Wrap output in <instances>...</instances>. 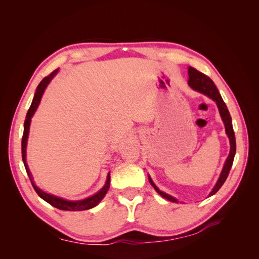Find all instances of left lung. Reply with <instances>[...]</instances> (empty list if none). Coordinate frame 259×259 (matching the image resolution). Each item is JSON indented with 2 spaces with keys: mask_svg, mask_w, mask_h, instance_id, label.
<instances>
[{
  "mask_svg": "<svg viewBox=\"0 0 259 259\" xmlns=\"http://www.w3.org/2000/svg\"><path fill=\"white\" fill-rule=\"evenodd\" d=\"M188 74H189V81H188V84H189L191 89H193L194 91H198L202 94H204V95L208 96L209 98H211L214 101H216L219 113H221L222 119L225 123L226 133H227V135H228L229 140H230V153L228 155V158H227V160H226V163L224 165L221 177H219L216 186L214 187V189L211 190V192L209 193V195H213L219 189H221V187L224 185L227 177H228V175H229V171H230V168L232 166L234 154H236V149H237V147H236V137H234V132H233V127H232V121H231L230 113L228 111V109H227V106L224 103L221 94H219L214 82L211 81L207 75L198 71L197 69H194L192 67H189V69H188ZM149 182H150L151 186L154 188L155 191L158 192L160 195H162L163 198H165L166 200L175 202V203L178 202L175 198L171 197V195H168L165 192L160 191L159 188L153 184V182H152L150 177H149Z\"/></svg>",
  "mask_w": 259,
  "mask_h": 259,
  "instance_id": "obj_1",
  "label": "left lung"
}]
</instances>
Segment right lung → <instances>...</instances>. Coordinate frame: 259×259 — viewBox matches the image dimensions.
<instances>
[{
	"instance_id": "1",
	"label": "right lung",
	"mask_w": 259,
	"mask_h": 259,
	"mask_svg": "<svg viewBox=\"0 0 259 259\" xmlns=\"http://www.w3.org/2000/svg\"><path fill=\"white\" fill-rule=\"evenodd\" d=\"M58 72L57 70H54V71L49 74L48 76H45L44 79L41 81V83L37 85L36 88V92L34 94V97L32 100V104H31L28 113L26 115V120H25V125H23V135H22V140H21V153H22V161L23 164H25V167L27 170V174L31 180V184H32L35 192L38 194V197L42 198L44 201H46L48 203L54 207H56L58 209H62V210H85V209H90L94 206H96L98 203L103 200V198L106 195L109 187H110V175L108 174V178H107V183L104 186L103 189H101L99 192H97L96 194L92 195V197L85 199V200H81V201H67L65 199H61L58 197H55V195L49 194L44 191H42L40 188H37L34 183L32 182V175H31L28 164L26 161V148H27V140H28V135H29V128H30V122H31V117L34 114L36 108L40 104L41 98L43 93L46 89V86L51 82V80L54 77V75Z\"/></svg>"
}]
</instances>
